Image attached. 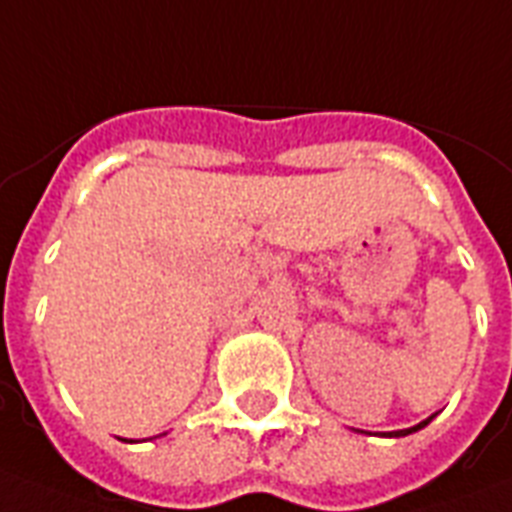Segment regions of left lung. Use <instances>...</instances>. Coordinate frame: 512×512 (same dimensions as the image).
I'll use <instances>...</instances> for the list:
<instances>
[{"mask_svg":"<svg viewBox=\"0 0 512 512\" xmlns=\"http://www.w3.org/2000/svg\"><path fill=\"white\" fill-rule=\"evenodd\" d=\"M431 418H434V415H429V418H426V421L418 423V426H410V429H402V431H389V434H384V436H407V434H415V431H421L423 426H429Z\"/></svg>","mask_w":512,"mask_h":512,"instance_id":"obj_1","label":"left lung"}]
</instances>
